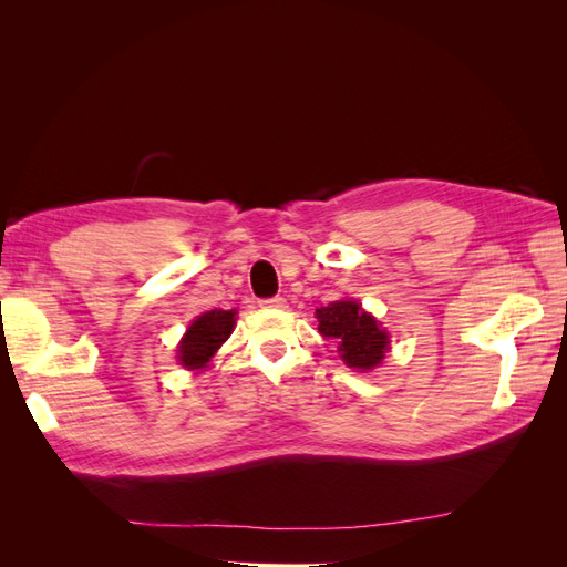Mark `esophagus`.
I'll use <instances>...</instances> for the list:
<instances>
[{"instance_id":"1","label":"esophagus","mask_w":567,"mask_h":567,"mask_svg":"<svg viewBox=\"0 0 567 567\" xmlns=\"http://www.w3.org/2000/svg\"><path fill=\"white\" fill-rule=\"evenodd\" d=\"M260 305L262 307H274V310H281V307H286V298H281V296L265 298V300H260Z\"/></svg>"}]
</instances>
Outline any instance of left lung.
Here are the masks:
<instances>
[{
    "mask_svg": "<svg viewBox=\"0 0 567 567\" xmlns=\"http://www.w3.org/2000/svg\"><path fill=\"white\" fill-rule=\"evenodd\" d=\"M319 333L338 342L342 362L354 369H373L383 362L388 352V333L379 329L371 315L362 310L354 300L331 302L317 310Z\"/></svg>",
    "mask_w": 567,
    "mask_h": 567,
    "instance_id": "obj_1",
    "label": "left lung"
}]
</instances>
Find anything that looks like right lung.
Masks as SVG:
<instances>
[{
  "mask_svg": "<svg viewBox=\"0 0 567 567\" xmlns=\"http://www.w3.org/2000/svg\"><path fill=\"white\" fill-rule=\"evenodd\" d=\"M234 310H210L200 315L179 342V362L186 369H203L234 331Z\"/></svg>",
  "mask_w": 567,
  "mask_h": 567,
  "instance_id": "obj_1",
  "label": "right lung"
}]
</instances>
